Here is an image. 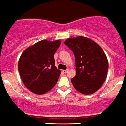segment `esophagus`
Returning <instances> with one entry per match:
<instances>
[{
	"mask_svg": "<svg viewBox=\"0 0 126 126\" xmlns=\"http://www.w3.org/2000/svg\"><path fill=\"white\" fill-rule=\"evenodd\" d=\"M68 69H66V70H63V73H67V72H68Z\"/></svg>",
	"mask_w": 126,
	"mask_h": 126,
	"instance_id": "1",
	"label": "esophagus"
}]
</instances>
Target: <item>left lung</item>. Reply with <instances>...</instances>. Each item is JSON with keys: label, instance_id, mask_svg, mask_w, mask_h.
I'll return each mask as SVG.
<instances>
[{"label": "left lung", "instance_id": "1", "mask_svg": "<svg viewBox=\"0 0 126 126\" xmlns=\"http://www.w3.org/2000/svg\"><path fill=\"white\" fill-rule=\"evenodd\" d=\"M64 44L75 58L77 73L71 79L74 88L86 95L96 92L105 82L108 72V60L103 49L94 41L83 36L68 38Z\"/></svg>", "mask_w": 126, "mask_h": 126}]
</instances>
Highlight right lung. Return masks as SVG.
I'll use <instances>...</instances> for the list:
<instances>
[{"label":"right lung","mask_w":126,"mask_h":126,"mask_svg":"<svg viewBox=\"0 0 126 126\" xmlns=\"http://www.w3.org/2000/svg\"><path fill=\"white\" fill-rule=\"evenodd\" d=\"M61 41L41 40L29 47L21 54L18 70L26 88L41 95L50 91L58 82L61 71L55 66L54 54Z\"/></svg>","instance_id":"right-lung-1"}]
</instances>
